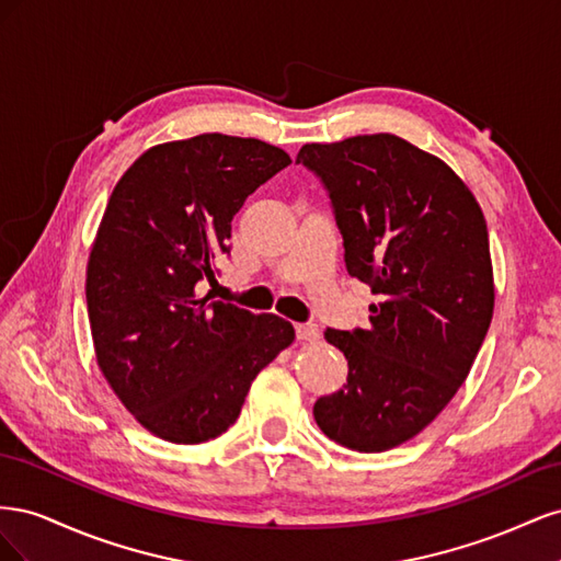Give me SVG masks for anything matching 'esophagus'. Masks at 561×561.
Segmentation results:
<instances>
[{
	"label": "esophagus",
	"instance_id": "1",
	"mask_svg": "<svg viewBox=\"0 0 561 561\" xmlns=\"http://www.w3.org/2000/svg\"><path fill=\"white\" fill-rule=\"evenodd\" d=\"M295 332H297L299 342L313 344L320 339V330H318V325H313V322H299V325H295Z\"/></svg>",
	"mask_w": 561,
	"mask_h": 561
}]
</instances>
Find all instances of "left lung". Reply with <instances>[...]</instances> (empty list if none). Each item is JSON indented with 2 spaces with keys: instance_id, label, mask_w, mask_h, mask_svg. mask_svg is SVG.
Here are the masks:
<instances>
[{
  "instance_id": "1",
  "label": "left lung",
  "mask_w": 561,
  "mask_h": 561,
  "mask_svg": "<svg viewBox=\"0 0 561 561\" xmlns=\"http://www.w3.org/2000/svg\"><path fill=\"white\" fill-rule=\"evenodd\" d=\"M313 171L344 236L346 268L371 287L369 328L325 339L348 379L313 404L318 428L353 451H386L419 435L466 381L491 316L486 219L451 168L398 135L309 142Z\"/></svg>"
}]
</instances>
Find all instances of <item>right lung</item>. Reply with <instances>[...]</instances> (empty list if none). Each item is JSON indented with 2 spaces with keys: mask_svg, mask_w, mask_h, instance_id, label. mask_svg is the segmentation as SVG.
Instances as JSON below:
<instances>
[{
  "mask_svg": "<svg viewBox=\"0 0 561 561\" xmlns=\"http://www.w3.org/2000/svg\"><path fill=\"white\" fill-rule=\"evenodd\" d=\"M293 159L203 133L149 147L116 182L87 266L95 360L151 435L198 445L239 419L254 377L295 342L274 313L196 295L245 198Z\"/></svg>",
  "mask_w": 561,
  "mask_h": 561,
  "instance_id": "obj_1",
  "label": "right lung"
}]
</instances>
